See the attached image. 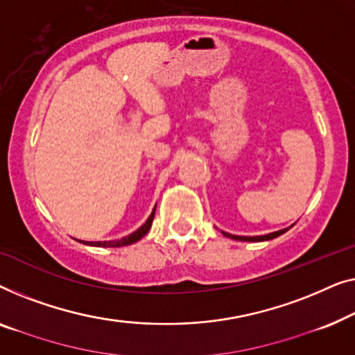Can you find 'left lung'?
Listing matches in <instances>:
<instances>
[{"label": "left lung", "mask_w": 355, "mask_h": 355, "mask_svg": "<svg viewBox=\"0 0 355 355\" xmlns=\"http://www.w3.org/2000/svg\"><path fill=\"white\" fill-rule=\"evenodd\" d=\"M284 232H288V228L279 230V232H275V233L263 234V236H236V234H230V233H225V232H223V236L232 238V239H238V241H267V239H273V238L279 236V234H283Z\"/></svg>", "instance_id": "1"}]
</instances>
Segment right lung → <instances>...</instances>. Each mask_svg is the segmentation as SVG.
<instances>
[{
    "label": "right lung",
    "mask_w": 355,
    "mask_h": 355,
    "mask_svg": "<svg viewBox=\"0 0 355 355\" xmlns=\"http://www.w3.org/2000/svg\"><path fill=\"white\" fill-rule=\"evenodd\" d=\"M154 212H156V209H154L151 216H149L146 223H143V227H139L137 232H133L132 234H128V236H125V238L117 239V241H92V243L87 241L85 244H89V246H98V248H121V246H128V244L137 243L138 239H141L144 234L149 232V228H151Z\"/></svg>",
    "instance_id": "right-lung-1"
}]
</instances>
